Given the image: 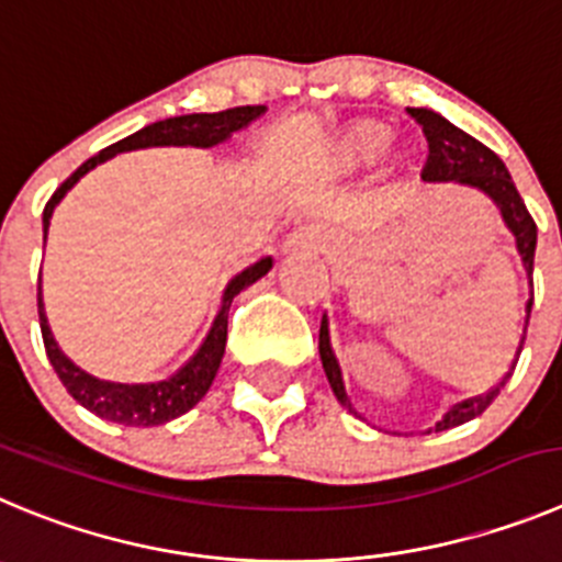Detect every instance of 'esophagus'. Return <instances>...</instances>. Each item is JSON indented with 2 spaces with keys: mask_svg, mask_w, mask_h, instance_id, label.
I'll use <instances>...</instances> for the list:
<instances>
[{
  "mask_svg": "<svg viewBox=\"0 0 562 562\" xmlns=\"http://www.w3.org/2000/svg\"><path fill=\"white\" fill-rule=\"evenodd\" d=\"M324 240L322 227L316 224H305V227L293 229L285 238V251H305V249H318Z\"/></svg>",
  "mask_w": 562,
  "mask_h": 562,
  "instance_id": "obj_1",
  "label": "esophagus"
}]
</instances>
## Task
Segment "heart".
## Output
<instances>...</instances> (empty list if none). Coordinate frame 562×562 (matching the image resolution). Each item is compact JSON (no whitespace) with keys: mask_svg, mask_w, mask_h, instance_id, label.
Returning <instances> with one entry per match:
<instances>
[{"mask_svg":"<svg viewBox=\"0 0 562 562\" xmlns=\"http://www.w3.org/2000/svg\"><path fill=\"white\" fill-rule=\"evenodd\" d=\"M387 133L382 124L360 122L352 130H346L338 140V157L344 166L355 169V166H366V162L376 160L385 151Z\"/></svg>","mask_w":562,"mask_h":562,"instance_id":"b5f03b06","label":"heart"}]
</instances>
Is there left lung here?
Returning <instances> with one entry per match:
<instances>
[{
	"mask_svg": "<svg viewBox=\"0 0 562 562\" xmlns=\"http://www.w3.org/2000/svg\"><path fill=\"white\" fill-rule=\"evenodd\" d=\"M413 122L422 127L424 138H427V166H424L422 177L427 182H460V186L476 188V191L485 193L491 202L496 204V210L502 213V222L507 224V229L516 238L518 257H521L524 271L529 277V288H532V263H535V244H538V227H535L532 216H529L527 204H524L521 193L513 186L510 171L505 169V162L487 149L485 144H480L476 138H471L469 133H463L460 127H454L452 122H447L443 115L435 113L427 108H407ZM529 311H532V299L527 302V318H524V333L518 340L516 352L521 355L524 338H527V324H529ZM318 352H322V366L324 374H327L333 393L338 396V402L344 407L352 411V402H349V393H346L344 374H340V363L335 358L333 340H329V318H322V329H318ZM518 358L513 360V369H516ZM513 369L502 376V382H496L494 387L474 400H465L460 405H454L447 416L435 424V432L449 427H458V424L471 422L480 413H485V407L499 396V391L505 387V380L513 374Z\"/></svg>",
	"mask_w": 562,
	"mask_h": 562,
	"instance_id": "obj_1",
	"label": "left lung"
}]
</instances>
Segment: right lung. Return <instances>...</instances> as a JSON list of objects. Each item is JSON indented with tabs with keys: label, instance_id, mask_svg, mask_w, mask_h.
Returning <instances> with one entry per match:
<instances>
[{
	"label": "right lung",
	"instance_id": "right-lung-1",
	"mask_svg": "<svg viewBox=\"0 0 562 562\" xmlns=\"http://www.w3.org/2000/svg\"><path fill=\"white\" fill-rule=\"evenodd\" d=\"M266 113V104H246V108H229L218 110V113H188V115H171V119H162V122L149 124V127L138 130V133L127 135L119 144L108 146L99 155H93L91 160H86L75 175L68 177L44 207V240L46 229H49V218L55 213L57 202L66 196L71 188L77 186L82 175H88L91 169H97L99 162L110 160L119 151H133V149H149V146H199V149H210V146L222 144L229 135L244 130L246 124H251L255 119ZM271 257H263L251 263L249 269H244L240 274H235L227 282L222 296V307H218L216 318H213V327L204 335L202 346L196 349L191 360L182 366L177 374H171L169 380L162 382H146V385H124V382H108L97 380L88 371H82L80 366H75L71 360L63 355V349L57 346L55 335H52L49 322H46L44 299H41V277H38V318H41V335H44L46 358H49L52 369L60 376V382L66 385V391L80 402L86 411L97 413L104 422L124 424V427H157V424H166L171 418L182 416V413L191 411L204 393L210 391L213 380H216V371L222 366L224 346H227V316L233 299L238 296L244 288H249L251 282H257L260 277L269 274Z\"/></svg>",
	"mask_w": 562,
	"mask_h": 562
}]
</instances>
